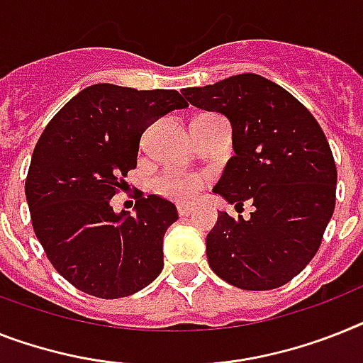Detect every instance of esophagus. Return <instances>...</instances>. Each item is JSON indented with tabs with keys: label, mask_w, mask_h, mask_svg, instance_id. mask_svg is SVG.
Masks as SVG:
<instances>
[{
	"label": "esophagus",
	"mask_w": 363,
	"mask_h": 363,
	"mask_svg": "<svg viewBox=\"0 0 363 363\" xmlns=\"http://www.w3.org/2000/svg\"><path fill=\"white\" fill-rule=\"evenodd\" d=\"M177 212H179V216H181V218H188V216L191 214V212H194V208H190V206H177Z\"/></svg>",
	"instance_id": "obj_1"
}]
</instances>
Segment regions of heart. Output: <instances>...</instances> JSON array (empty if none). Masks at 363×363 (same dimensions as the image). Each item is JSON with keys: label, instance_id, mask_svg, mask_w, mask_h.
<instances>
[{"label": "heart", "instance_id": "obj_1", "mask_svg": "<svg viewBox=\"0 0 363 363\" xmlns=\"http://www.w3.org/2000/svg\"><path fill=\"white\" fill-rule=\"evenodd\" d=\"M205 186V177L199 173L166 169L153 179V190L158 196L177 203H191Z\"/></svg>", "mask_w": 363, "mask_h": 363}]
</instances>
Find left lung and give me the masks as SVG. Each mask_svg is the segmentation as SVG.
<instances>
[{
	"label": "left lung",
	"mask_w": 363,
	"mask_h": 363,
	"mask_svg": "<svg viewBox=\"0 0 363 363\" xmlns=\"http://www.w3.org/2000/svg\"><path fill=\"white\" fill-rule=\"evenodd\" d=\"M197 108L223 114L234 157L214 194L251 218L218 212L206 236L208 264L242 290H273L315 257L336 205L337 172L327 136L288 90L257 73L184 88Z\"/></svg>",
	"instance_id": "left-lung-1"
}]
</instances>
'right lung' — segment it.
<instances>
[{
	"label": "right lung",
	"mask_w": 363,
	"mask_h": 363,
	"mask_svg": "<svg viewBox=\"0 0 363 363\" xmlns=\"http://www.w3.org/2000/svg\"><path fill=\"white\" fill-rule=\"evenodd\" d=\"M186 106L175 90L92 84L42 133L27 173V205L45 255L77 290L118 299L160 275L164 234L179 219L175 205L140 196L130 216L116 214L111 199L136 167L144 130Z\"/></svg>",
	"instance_id": "obj_1"
}]
</instances>
